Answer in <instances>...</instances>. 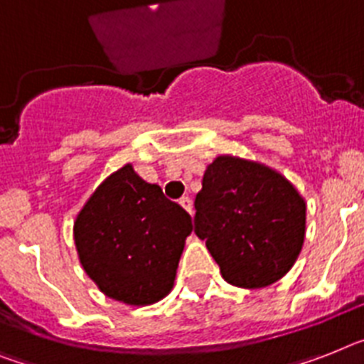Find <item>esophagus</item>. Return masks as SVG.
I'll list each match as a JSON object with an SVG mask.
<instances>
[{"label":"esophagus","mask_w":364,"mask_h":364,"mask_svg":"<svg viewBox=\"0 0 364 364\" xmlns=\"http://www.w3.org/2000/svg\"><path fill=\"white\" fill-rule=\"evenodd\" d=\"M180 204H182V208L188 210L189 214H193V200L189 199V197H182V199H180Z\"/></svg>","instance_id":"34e87169"}]
</instances>
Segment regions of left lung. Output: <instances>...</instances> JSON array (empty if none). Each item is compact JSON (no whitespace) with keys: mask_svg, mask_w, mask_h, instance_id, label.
<instances>
[{"mask_svg":"<svg viewBox=\"0 0 364 364\" xmlns=\"http://www.w3.org/2000/svg\"><path fill=\"white\" fill-rule=\"evenodd\" d=\"M195 210V232L232 287L277 283L301 253L307 203L269 165L218 156L206 165Z\"/></svg>","mask_w":364,"mask_h":364,"instance_id":"obj_1","label":"left lung"}]
</instances>
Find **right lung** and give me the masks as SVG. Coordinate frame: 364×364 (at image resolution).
Here are the masks:
<instances>
[{"instance_id":"obj_1","label":"right lung","mask_w":364,"mask_h":364,"mask_svg":"<svg viewBox=\"0 0 364 364\" xmlns=\"http://www.w3.org/2000/svg\"><path fill=\"white\" fill-rule=\"evenodd\" d=\"M191 215L126 164L92 191L74 221L83 272L104 296L145 307L173 290Z\"/></svg>"}]
</instances>
